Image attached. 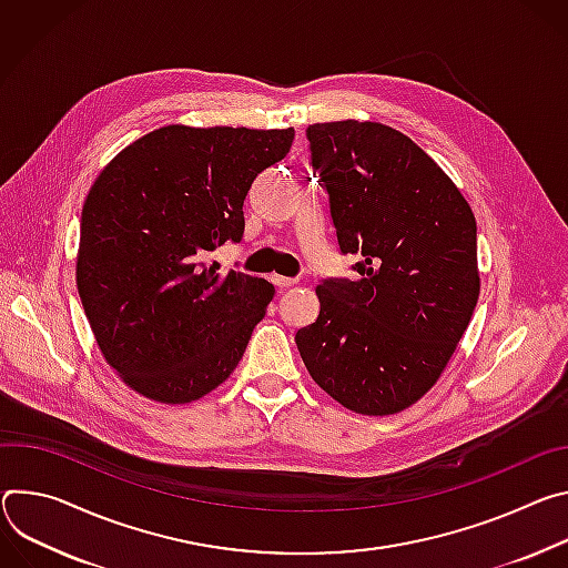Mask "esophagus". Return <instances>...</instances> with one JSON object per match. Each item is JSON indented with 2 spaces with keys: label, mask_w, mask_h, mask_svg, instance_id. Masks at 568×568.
<instances>
[{
  "label": "esophagus",
  "mask_w": 568,
  "mask_h": 568,
  "mask_svg": "<svg viewBox=\"0 0 568 568\" xmlns=\"http://www.w3.org/2000/svg\"><path fill=\"white\" fill-rule=\"evenodd\" d=\"M273 284L280 286V288H291L297 284L295 277H284V275H273Z\"/></svg>",
  "instance_id": "esophagus-1"
}]
</instances>
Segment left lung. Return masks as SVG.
Segmentation results:
<instances>
[{
  "instance_id": "obj_1",
  "label": "left lung",
  "mask_w": 568,
  "mask_h": 568,
  "mask_svg": "<svg viewBox=\"0 0 568 568\" xmlns=\"http://www.w3.org/2000/svg\"><path fill=\"white\" fill-rule=\"evenodd\" d=\"M341 252L361 280L316 286L300 356L332 399L361 415L419 402L452 361L480 293L476 219L454 180L410 138L376 121L306 129Z\"/></svg>"
}]
</instances>
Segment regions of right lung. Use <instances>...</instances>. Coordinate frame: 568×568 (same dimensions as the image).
Returning a JSON list of instances; mask_svg holds the SVG:
<instances>
[{
  "instance_id": "add662e5",
  "label": "right lung",
  "mask_w": 568,
  "mask_h": 568,
  "mask_svg": "<svg viewBox=\"0 0 568 568\" xmlns=\"http://www.w3.org/2000/svg\"><path fill=\"white\" fill-rule=\"evenodd\" d=\"M293 129L171 123L99 173L81 214L77 286L105 363L160 404H192L239 365L275 286L207 255L243 236L252 180Z\"/></svg>"
}]
</instances>
